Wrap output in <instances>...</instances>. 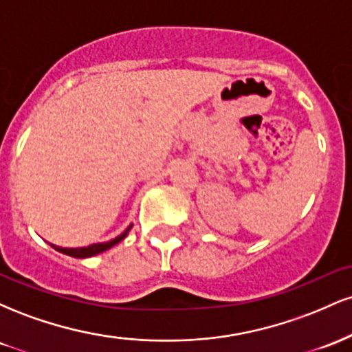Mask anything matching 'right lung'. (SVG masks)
<instances>
[{"label": "right lung", "instance_id": "right-lung-1", "mask_svg": "<svg viewBox=\"0 0 352 352\" xmlns=\"http://www.w3.org/2000/svg\"><path fill=\"white\" fill-rule=\"evenodd\" d=\"M132 227H129L122 235H119L114 240L107 241V243H96V245H91V246H84V248H60V246H56V245H51L52 248L58 250V252L64 253V254H69V256H74V258H89V256H94V254L98 253H102L106 252V250L111 248V246H114L119 243L120 240H124L125 236H127V233L131 232Z\"/></svg>", "mask_w": 352, "mask_h": 352}]
</instances>
